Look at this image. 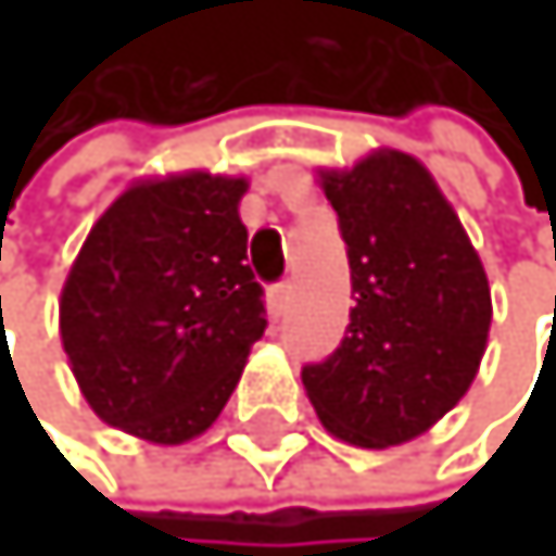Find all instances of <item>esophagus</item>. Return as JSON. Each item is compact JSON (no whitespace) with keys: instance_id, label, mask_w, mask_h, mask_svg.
Wrapping results in <instances>:
<instances>
[{"instance_id":"obj_1","label":"esophagus","mask_w":556,"mask_h":556,"mask_svg":"<svg viewBox=\"0 0 556 556\" xmlns=\"http://www.w3.org/2000/svg\"><path fill=\"white\" fill-rule=\"evenodd\" d=\"M289 299H292V285L289 281L271 285V289H267V309H271V316H281L285 306H289Z\"/></svg>"}]
</instances>
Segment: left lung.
I'll return each mask as SVG.
<instances>
[{
	"label": "left lung",
	"instance_id": "obj_1",
	"mask_svg": "<svg viewBox=\"0 0 556 556\" xmlns=\"http://www.w3.org/2000/svg\"><path fill=\"white\" fill-rule=\"evenodd\" d=\"M351 267L341 348L302 369L320 425L358 448H390L442 421L477 379L491 285L456 208L421 160L372 149L316 169Z\"/></svg>",
	"mask_w": 556,
	"mask_h": 556
}]
</instances>
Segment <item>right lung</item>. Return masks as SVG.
Returning <instances> with one entry per match:
<instances>
[{"label": "right lung", "instance_id": "right-lung-1", "mask_svg": "<svg viewBox=\"0 0 556 556\" xmlns=\"http://www.w3.org/2000/svg\"><path fill=\"white\" fill-rule=\"evenodd\" d=\"M247 177L184 169L121 191L68 267L59 330L103 425L184 445L215 425L267 327L250 275Z\"/></svg>", "mask_w": 556, "mask_h": 556}]
</instances>
